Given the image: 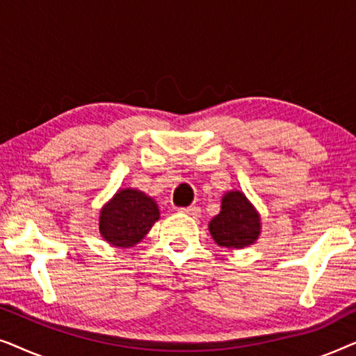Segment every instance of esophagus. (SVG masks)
<instances>
[{"label":"esophagus","mask_w":356,"mask_h":356,"mask_svg":"<svg viewBox=\"0 0 356 356\" xmlns=\"http://www.w3.org/2000/svg\"><path fill=\"white\" fill-rule=\"evenodd\" d=\"M179 212H181V213H186V216H189V217H199V216H201V209L196 207V206L179 209Z\"/></svg>","instance_id":"34e87169"}]
</instances>
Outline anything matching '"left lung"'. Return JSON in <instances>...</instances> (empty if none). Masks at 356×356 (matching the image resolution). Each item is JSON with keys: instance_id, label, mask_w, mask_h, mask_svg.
Segmentation results:
<instances>
[{"instance_id": "left-lung-1", "label": "left lung", "mask_w": 356, "mask_h": 356, "mask_svg": "<svg viewBox=\"0 0 356 356\" xmlns=\"http://www.w3.org/2000/svg\"><path fill=\"white\" fill-rule=\"evenodd\" d=\"M262 230L261 213L246 194L238 189L222 196L220 212L209 222V232L220 248L245 250L259 240Z\"/></svg>"}]
</instances>
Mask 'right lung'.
Returning <instances> with one entry per match:
<instances>
[{"instance_id": "1", "label": "right lung", "mask_w": 356, "mask_h": 356, "mask_svg": "<svg viewBox=\"0 0 356 356\" xmlns=\"http://www.w3.org/2000/svg\"><path fill=\"white\" fill-rule=\"evenodd\" d=\"M159 218L154 197L136 188H120L100 209L99 232L110 246L128 250L144 240Z\"/></svg>"}]
</instances>
